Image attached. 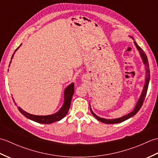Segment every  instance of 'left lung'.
<instances>
[{"instance_id": "left-lung-1", "label": "left lung", "mask_w": 158, "mask_h": 158, "mask_svg": "<svg viewBox=\"0 0 158 158\" xmlns=\"http://www.w3.org/2000/svg\"><path fill=\"white\" fill-rule=\"evenodd\" d=\"M133 39V38H132ZM135 45H136V48L138 49V50L139 51V53L140 54V56H141V58L143 59V61L145 64V65L146 66V73H147V77H146V81H145V84L144 85V88H143V92L141 94V95H140L139 100L138 102H137L136 105L135 106V109H134L132 112L130 113L129 114H127V115H125V116H123L122 117H120V118H117V119H104V118H101V117H100L98 116H97L95 113H94L93 111L91 109V107H90V110H91L92 114V115L94 116L96 118L99 120L100 122H101L102 123H109V124H113V123H121L122 122H124V121L130 118V117H132V116H134L135 115L138 113L139 110H140V109L141 108V106L143 104L144 100H145V98L147 94V89H148V86H149V79H150V70H149V63H148V59H147V57L146 56V54L144 52L143 50L142 49V48H140V47L137 45V43L135 41ZM90 106V105H89Z\"/></svg>"}]
</instances>
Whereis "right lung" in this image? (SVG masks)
Segmentation results:
<instances>
[{
    "label": "right lung",
    "mask_w": 158,
    "mask_h": 158,
    "mask_svg": "<svg viewBox=\"0 0 158 158\" xmlns=\"http://www.w3.org/2000/svg\"><path fill=\"white\" fill-rule=\"evenodd\" d=\"M19 45V46H20ZM19 48V47L18 48L15 49V51L13 53V54L11 57V60L13 57V55H14L15 52H16V50ZM11 62V60L10 61V63ZM10 66V64H9ZM74 83H71L64 90V104L61 107L58 112L52 114V115H32V114H30L27 112L24 111V110H22L20 107H18V110H19V112L21 113L22 115H24L27 118L31 119L34 122H36L37 123H45V124H50L53 122H58V121L61 120L63 119L64 117L66 116L67 113L69 112V110L70 109V102H71V100L73 98V94H74ZM13 102H15L14 100H13ZM15 105H16V103L15 102Z\"/></svg>",
    "instance_id": "add662e5"
}]
</instances>
